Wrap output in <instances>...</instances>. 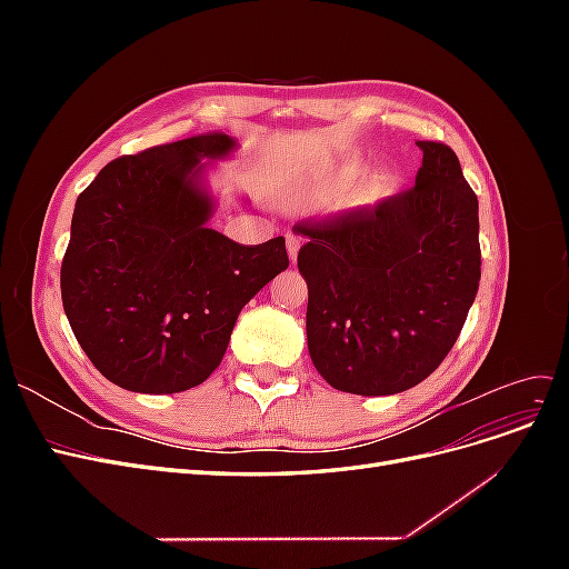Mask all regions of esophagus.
<instances>
[{"label":"esophagus","instance_id":"34e87169","mask_svg":"<svg viewBox=\"0 0 569 569\" xmlns=\"http://www.w3.org/2000/svg\"><path fill=\"white\" fill-rule=\"evenodd\" d=\"M299 249H301V237H299V234H295V232H287V251H289L291 263H297Z\"/></svg>","mask_w":569,"mask_h":569}]
</instances>
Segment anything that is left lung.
I'll use <instances>...</instances> for the list:
<instances>
[{"mask_svg": "<svg viewBox=\"0 0 569 569\" xmlns=\"http://www.w3.org/2000/svg\"><path fill=\"white\" fill-rule=\"evenodd\" d=\"M416 184L299 222L306 337L327 385L360 396L420 385L449 356L481 278L479 203L451 147L418 142Z\"/></svg>", "mask_w": 569, "mask_h": 569, "instance_id": "obj_1", "label": "left lung"}]
</instances>
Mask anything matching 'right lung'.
Listing matches in <instances>:
<instances>
[{
  "mask_svg": "<svg viewBox=\"0 0 569 569\" xmlns=\"http://www.w3.org/2000/svg\"><path fill=\"white\" fill-rule=\"evenodd\" d=\"M230 134L206 132L120 157L78 197L61 263L71 330L109 382L137 393L201 385L242 308L287 270L284 237L244 247L209 228L201 159H226Z\"/></svg>",
  "mask_w": 569,
  "mask_h": 569,
  "instance_id": "right-lung-1",
  "label": "right lung"
}]
</instances>
